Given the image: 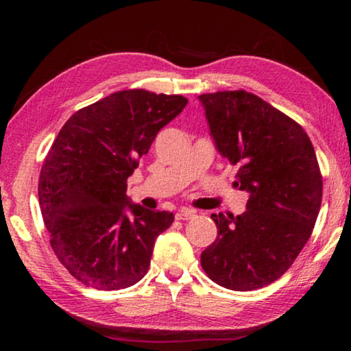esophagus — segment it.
Wrapping results in <instances>:
<instances>
[{
	"instance_id": "1",
	"label": "esophagus",
	"mask_w": 351,
	"mask_h": 351,
	"mask_svg": "<svg viewBox=\"0 0 351 351\" xmlns=\"http://www.w3.org/2000/svg\"><path fill=\"white\" fill-rule=\"evenodd\" d=\"M195 215H197V212L195 210L187 209V207H181V209L176 212L175 218L176 219H192V218H195Z\"/></svg>"
}]
</instances>
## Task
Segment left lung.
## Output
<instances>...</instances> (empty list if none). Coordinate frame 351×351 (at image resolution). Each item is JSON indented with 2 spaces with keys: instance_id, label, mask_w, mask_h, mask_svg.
Listing matches in <instances>:
<instances>
[{
  "instance_id": "left-lung-1",
  "label": "left lung",
  "mask_w": 351,
  "mask_h": 351,
  "mask_svg": "<svg viewBox=\"0 0 351 351\" xmlns=\"http://www.w3.org/2000/svg\"><path fill=\"white\" fill-rule=\"evenodd\" d=\"M198 99L218 153L239 165L234 186L249 193L241 215H210L218 235L201 266L219 287L263 288L289 269L313 232L322 204L316 153L299 123L255 94Z\"/></svg>"
}]
</instances>
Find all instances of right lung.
Masks as SVG:
<instances>
[{
  "label": "right lung",
  "mask_w": 351,
  "mask_h": 351,
  "mask_svg": "<svg viewBox=\"0 0 351 351\" xmlns=\"http://www.w3.org/2000/svg\"><path fill=\"white\" fill-rule=\"evenodd\" d=\"M186 105L182 96L119 91L58 132L40 173L41 215L57 258L86 287L123 289L147 274L154 240L175 217L133 204L127 180Z\"/></svg>",
  "instance_id": "1"
}]
</instances>
